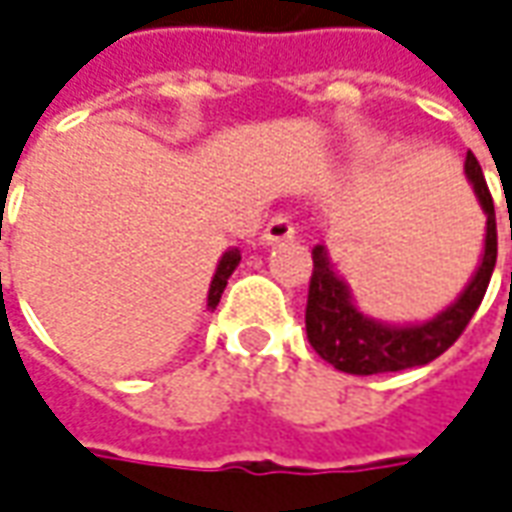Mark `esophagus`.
I'll return each mask as SVG.
<instances>
[{
	"instance_id": "esophagus-1",
	"label": "esophagus",
	"mask_w": 512,
	"mask_h": 512,
	"mask_svg": "<svg viewBox=\"0 0 512 512\" xmlns=\"http://www.w3.org/2000/svg\"><path fill=\"white\" fill-rule=\"evenodd\" d=\"M294 238V224L285 218V215H274L266 229H263V235H260V241L271 246V243H280V241H291Z\"/></svg>"
}]
</instances>
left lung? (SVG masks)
<instances>
[{
    "label": "left lung",
    "mask_w": 512,
    "mask_h": 512,
    "mask_svg": "<svg viewBox=\"0 0 512 512\" xmlns=\"http://www.w3.org/2000/svg\"><path fill=\"white\" fill-rule=\"evenodd\" d=\"M465 179L474 190L479 207L485 212V241L471 280L465 283L451 305L440 314L420 322H387L364 314L342 274L330 260L328 246H314V277L308 288L305 330L308 342L319 358H325L336 370L350 375L401 373L423 367L443 356L460 339L465 325L476 314L485 297L490 274L496 266V212L488 184L474 154L465 156ZM512 238V235H510Z\"/></svg>",
    "instance_id": "1"
}]
</instances>
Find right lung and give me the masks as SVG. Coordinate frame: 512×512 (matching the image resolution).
Returning <instances> with one entry per match:
<instances>
[{"label":"right lung","mask_w":512,"mask_h":512,"mask_svg":"<svg viewBox=\"0 0 512 512\" xmlns=\"http://www.w3.org/2000/svg\"><path fill=\"white\" fill-rule=\"evenodd\" d=\"M238 263H241V249H227L221 260H218V266H215V274H212L210 280V291H207V311H215V305L221 302V294H224V288H227V280L232 277V271L238 269Z\"/></svg>","instance_id":"right-lung-1"}]
</instances>
